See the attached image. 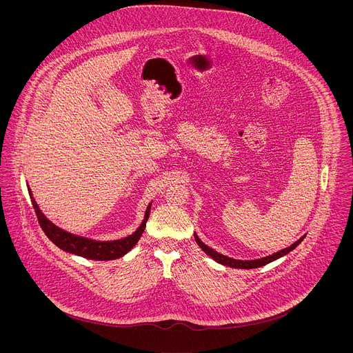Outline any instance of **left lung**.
Masks as SVG:
<instances>
[{"label": "left lung", "instance_id": "1", "mask_svg": "<svg viewBox=\"0 0 353 353\" xmlns=\"http://www.w3.org/2000/svg\"><path fill=\"white\" fill-rule=\"evenodd\" d=\"M194 237H195L196 244L204 250V253H207V254H208L211 259H214L216 263H219V264H222V265H226V267H232V268H240V270H253V268H260V267H263V265H267V264H270V263H272V261H275V260L283 257L285 254L290 253V251H292L293 248H296V247L301 243V240L305 239V236L300 237V239H299L297 241H294L292 245H289V247H286V248L278 251V253H275V254H272V256H268V257H264V259H260V260L243 261V260L229 259V257H226V256H223V254L216 253V251H214L211 247H208L207 244H204L203 241H201L195 233H194Z\"/></svg>", "mask_w": 353, "mask_h": 353}]
</instances>
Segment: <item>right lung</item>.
I'll use <instances>...</instances> for the list:
<instances>
[{"mask_svg":"<svg viewBox=\"0 0 353 353\" xmlns=\"http://www.w3.org/2000/svg\"><path fill=\"white\" fill-rule=\"evenodd\" d=\"M30 194V199H32V205L34 208L37 221L40 223V228L43 229V232L46 233V236L52 240L57 247H60L61 250L67 251V253L71 254H77L81 256L83 259H89V260H96V261H109V260H116L123 257L124 254H127L128 251L138 243L141 234L145 230L146 226V221L149 218V211H150V205L148 207L146 212H145V218L141 223V226L128 237L120 239V240H113V241H96V240H90V239H85L81 236H75L71 234L60 228H57L54 223L50 222L39 210L34 198L32 196V191L29 190Z\"/></svg>","mask_w":353,"mask_h":353,"instance_id":"add662e5","label":"right lung"}]
</instances>
